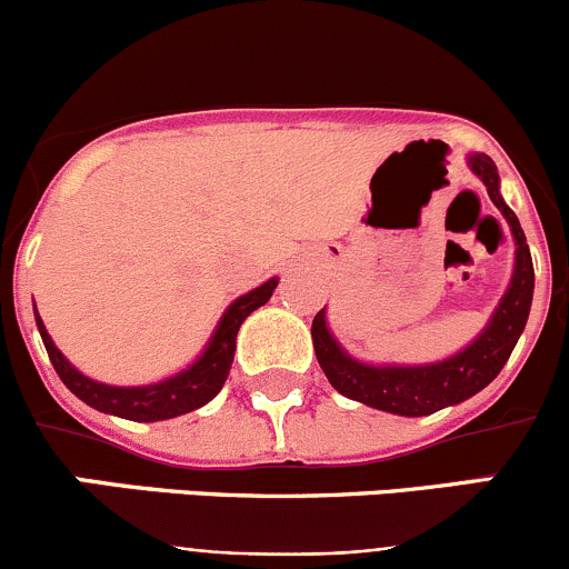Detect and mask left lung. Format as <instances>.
<instances>
[{
  "label": "left lung",
  "mask_w": 569,
  "mask_h": 569,
  "mask_svg": "<svg viewBox=\"0 0 569 569\" xmlns=\"http://www.w3.org/2000/svg\"><path fill=\"white\" fill-rule=\"evenodd\" d=\"M468 164L481 178L490 200L498 206V211L507 217L509 228H512L515 272L507 295L501 297L496 313H492V319L487 321V327L473 343H468L462 352L451 355V358L440 360V363L423 366L360 363L352 355L343 352L341 343L327 330L325 308H321L311 325L313 349H317V360L325 377L330 380V386L338 393L347 396V399L377 407V410L396 412V416H429V412H438L443 407L460 405V401L479 393L481 388L490 386L509 360V355H512L531 311V252L518 217L501 198V189H498L501 178H498L496 162L487 153H470Z\"/></svg>",
  "instance_id": "obj_1"
}]
</instances>
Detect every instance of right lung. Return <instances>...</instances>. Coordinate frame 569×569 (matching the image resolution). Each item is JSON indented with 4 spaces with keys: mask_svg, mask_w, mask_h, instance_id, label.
Listing matches in <instances>:
<instances>
[{
    "mask_svg": "<svg viewBox=\"0 0 569 569\" xmlns=\"http://www.w3.org/2000/svg\"><path fill=\"white\" fill-rule=\"evenodd\" d=\"M278 278L267 280L258 289L248 291L239 300H233L228 306V311L222 313L220 325H217L214 336H211L209 347L203 349L198 360H194L189 369H183L181 375L168 377L162 382H153V386H140V388H118V386H104V382H96L90 377H84L82 371L73 369L66 360V355L54 347L51 336L46 332L43 321H40L36 311V321L40 338H43V347L49 352L51 366L60 375V380L66 382V388L73 396L84 401V405L96 407V410L109 412V416L129 418V421H164V418L183 416V412H192L198 407H203L206 401L214 399L220 393V388L226 386L228 371H231L233 352H237V332L242 327V321L250 317L256 308H261L263 302L272 297Z\"/></svg>",
    "mask_w": 569,
    "mask_h": 569,
    "instance_id": "1",
    "label": "right lung"
}]
</instances>
